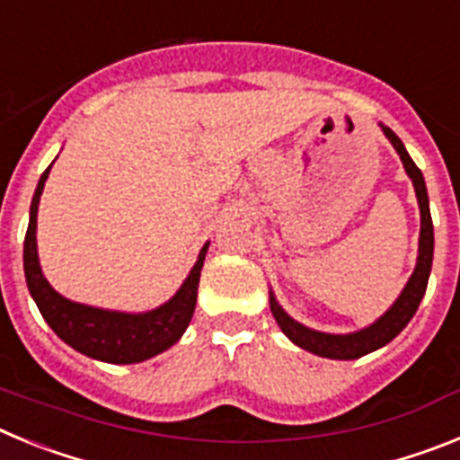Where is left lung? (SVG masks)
Returning <instances> with one entry per match:
<instances>
[{
	"label": "left lung",
	"mask_w": 460,
	"mask_h": 460,
	"mask_svg": "<svg viewBox=\"0 0 460 460\" xmlns=\"http://www.w3.org/2000/svg\"><path fill=\"white\" fill-rule=\"evenodd\" d=\"M382 131H385V136L392 140L394 149H396L401 161H403L405 172L410 174V180H412L414 184V193H417V202H420L421 211L420 258H417V267H414L405 290L401 292V296L394 302V306L389 308L376 324L361 329L357 334L345 336L323 334V332H313V329L295 323V320L276 304L274 296H271V313H274L279 327L283 329V334H286L292 343L304 348V350L313 352V355L329 357V359H357V357L368 355V352L377 350V348L387 345L392 339H396V336L403 332L405 324L412 320L414 313H417L421 296H424L426 292V286H429L430 265H433V221H430L424 174H421V170L414 165V161L410 158V154L405 152L403 142L398 140L396 133H394L389 126H382Z\"/></svg>",
	"instance_id": "obj_1"
}]
</instances>
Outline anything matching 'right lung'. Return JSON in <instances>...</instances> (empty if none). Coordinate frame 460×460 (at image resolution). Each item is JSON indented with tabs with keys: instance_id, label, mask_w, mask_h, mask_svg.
<instances>
[{
	"instance_id": "obj_1",
	"label": "right lung",
	"mask_w": 460,
	"mask_h": 460,
	"mask_svg": "<svg viewBox=\"0 0 460 460\" xmlns=\"http://www.w3.org/2000/svg\"><path fill=\"white\" fill-rule=\"evenodd\" d=\"M50 168L40 174L39 186H36L22 255L27 288L34 296L40 315L46 318L52 332L64 343H68L83 355L108 361V364H137V361H145L158 352L168 350L170 345L180 341V336L184 334V329L189 327L190 318H193L200 270L205 265L209 243L202 246L198 262L190 270L189 279L184 280L180 292L168 304L158 306L156 311L131 315V313L101 311V308L68 302L59 292L52 290L43 271H40L39 255H36V211H39V198L43 193Z\"/></svg>"
}]
</instances>
